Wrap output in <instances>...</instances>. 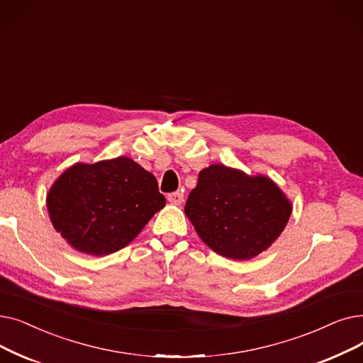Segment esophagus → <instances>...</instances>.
Wrapping results in <instances>:
<instances>
[{
  "mask_svg": "<svg viewBox=\"0 0 363 363\" xmlns=\"http://www.w3.org/2000/svg\"><path fill=\"white\" fill-rule=\"evenodd\" d=\"M167 200L170 204H175V206H178V204H181L184 201V193H181V191L172 193L167 196Z\"/></svg>",
  "mask_w": 363,
  "mask_h": 363,
  "instance_id": "obj_1",
  "label": "esophagus"
}]
</instances>
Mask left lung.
Here are the masks:
<instances>
[{
	"label": "left lung",
	"instance_id": "1",
	"mask_svg": "<svg viewBox=\"0 0 363 363\" xmlns=\"http://www.w3.org/2000/svg\"><path fill=\"white\" fill-rule=\"evenodd\" d=\"M184 211L218 255L246 261L279 239L292 203L272 178L215 163L200 170Z\"/></svg>",
	"mask_w": 363,
	"mask_h": 363
}]
</instances>
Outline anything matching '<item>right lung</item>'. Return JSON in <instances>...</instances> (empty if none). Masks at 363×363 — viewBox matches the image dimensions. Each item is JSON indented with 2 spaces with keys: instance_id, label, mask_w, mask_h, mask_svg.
I'll list each match as a JSON object with an SVG mask.
<instances>
[{
  "instance_id": "1",
  "label": "right lung",
  "mask_w": 363,
  "mask_h": 363,
  "mask_svg": "<svg viewBox=\"0 0 363 363\" xmlns=\"http://www.w3.org/2000/svg\"><path fill=\"white\" fill-rule=\"evenodd\" d=\"M45 203L55 230L71 247L104 257L128 246L166 199L151 172L120 155L69 166Z\"/></svg>"
}]
</instances>
